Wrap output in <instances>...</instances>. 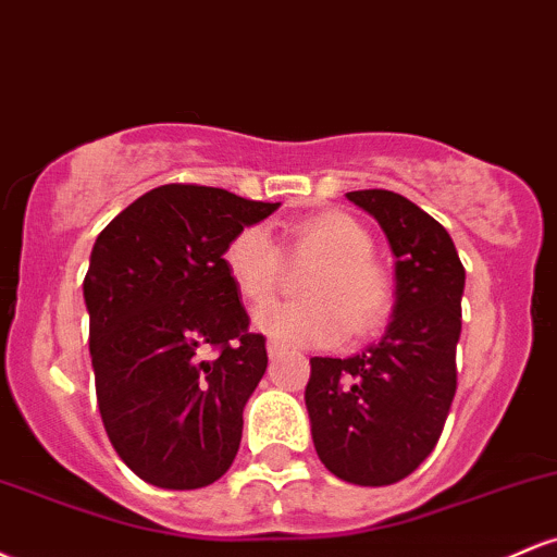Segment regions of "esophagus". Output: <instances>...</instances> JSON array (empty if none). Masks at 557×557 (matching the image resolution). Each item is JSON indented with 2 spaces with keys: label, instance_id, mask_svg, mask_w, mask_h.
Returning a JSON list of instances; mask_svg holds the SVG:
<instances>
[{
  "label": "esophagus",
  "instance_id": "esophagus-1",
  "mask_svg": "<svg viewBox=\"0 0 557 557\" xmlns=\"http://www.w3.org/2000/svg\"><path fill=\"white\" fill-rule=\"evenodd\" d=\"M267 354H270V359H280V356L285 354V345L270 341V345H267Z\"/></svg>",
  "mask_w": 557,
  "mask_h": 557
}]
</instances>
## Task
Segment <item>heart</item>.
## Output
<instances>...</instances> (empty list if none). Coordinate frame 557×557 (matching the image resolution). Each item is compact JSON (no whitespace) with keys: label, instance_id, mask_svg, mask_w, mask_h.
I'll return each instance as SVG.
<instances>
[{"label":"heart","instance_id":"b5f03b06","mask_svg":"<svg viewBox=\"0 0 557 557\" xmlns=\"http://www.w3.org/2000/svg\"><path fill=\"white\" fill-rule=\"evenodd\" d=\"M293 246L322 264L304 283L306 300L274 304L257 314V327L285 345H335L348 330L369 335L385 322L393 285L372 261L374 240L354 216L317 214L293 227ZM243 300L261 306L280 280V248L261 225L243 227L222 253Z\"/></svg>","mask_w":557,"mask_h":557}]
</instances>
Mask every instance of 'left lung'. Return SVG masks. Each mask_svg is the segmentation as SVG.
Segmentation results:
<instances>
[{
    "label": "left lung",
    "instance_id": "8db88e82",
    "mask_svg": "<svg viewBox=\"0 0 557 557\" xmlns=\"http://www.w3.org/2000/svg\"><path fill=\"white\" fill-rule=\"evenodd\" d=\"M395 257V304L385 335L348 359H311L306 411L317 456L361 487L400 482L437 445L456 395L466 270L453 238L393 190H350Z\"/></svg>",
    "mask_w": 557,
    "mask_h": 557
}]
</instances>
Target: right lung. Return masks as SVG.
Masks as SVG:
<instances>
[{"instance_id":"obj_1","label":"right lung","mask_w":557,"mask_h":557,"mask_svg":"<svg viewBox=\"0 0 557 557\" xmlns=\"http://www.w3.org/2000/svg\"><path fill=\"white\" fill-rule=\"evenodd\" d=\"M277 207L207 185H159L94 243L83 300L96 400L117 456L154 487H207L235 461L267 348L248 332L222 253Z\"/></svg>"}]
</instances>
